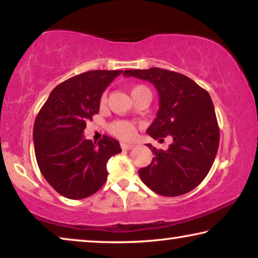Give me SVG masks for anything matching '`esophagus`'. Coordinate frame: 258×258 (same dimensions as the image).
Wrapping results in <instances>:
<instances>
[{"label":"esophagus","instance_id":"34e87169","mask_svg":"<svg viewBox=\"0 0 258 258\" xmlns=\"http://www.w3.org/2000/svg\"><path fill=\"white\" fill-rule=\"evenodd\" d=\"M121 148L123 150H130L133 149L134 146L133 144H128V143H121Z\"/></svg>","mask_w":258,"mask_h":258}]
</instances>
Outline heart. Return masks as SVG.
Returning a JSON list of instances; mask_svg holds the SVG:
<instances>
[{"mask_svg":"<svg viewBox=\"0 0 258 258\" xmlns=\"http://www.w3.org/2000/svg\"><path fill=\"white\" fill-rule=\"evenodd\" d=\"M130 94H132V97H136L141 94H150V90L148 89L146 86H134L130 89ZM105 100H107V95L103 94L101 97V103H104ZM108 130L110 132L112 135L118 137L121 140H132L134 136H135L136 128L135 125L133 124L132 122L129 121H114L110 123L108 126Z\"/></svg>","mask_w":258,"mask_h":258,"instance_id":"b5f03b06","label":"heart"}]
</instances>
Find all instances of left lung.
I'll return each mask as SVG.
<instances>
[{"mask_svg":"<svg viewBox=\"0 0 258 258\" xmlns=\"http://www.w3.org/2000/svg\"><path fill=\"white\" fill-rule=\"evenodd\" d=\"M123 75L154 84L160 95V109L147 133L155 140L172 139L168 150L148 144L154 157L148 167L139 170L141 179L162 196L191 191L213 167L220 144V128L209 93L189 77L161 68L124 70Z\"/></svg>","mask_w":258,"mask_h":258,"instance_id":"1","label":"left lung"}]
</instances>
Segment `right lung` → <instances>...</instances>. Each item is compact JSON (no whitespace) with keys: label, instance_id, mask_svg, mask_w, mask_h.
<instances>
[{"label":"right lung","instance_id":"obj_1","mask_svg":"<svg viewBox=\"0 0 258 258\" xmlns=\"http://www.w3.org/2000/svg\"><path fill=\"white\" fill-rule=\"evenodd\" d=\"M122 70H90L58 84L34 123L38 168L58 194L70 200L93 195L107 181V162L122 151L109 136L96 143L86 140L87 119L100 111V101Z\"/></svg>","mask_w":258,"mask_h":258}]
</instances>
